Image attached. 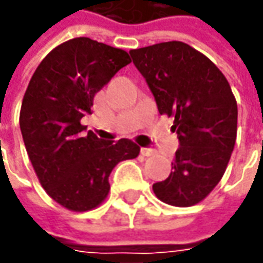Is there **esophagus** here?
Masks as SVG:
<instances>
[{
	"label": "esophagus",
	"instance_id": "esophagus-1",
	"mask_svg": "<svg viewBox=\"0 0 263 263\" xmlns=\"http://www.w3.org/2000/svg\"><path fill=\"white\" fill-rule=\"evenodd\" d=\"M141 154L144 157H151V155L155 154V151L153 148H141Z\"/></svg>",
	"mask_w": 263,
	"mask_h": 263
}]
</instances>
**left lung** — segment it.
<instances>
[{"instance_id":"obj_1","label":"left lung","mask_w":263,"mask_h":263,"mask_svg":"<svg viewBox=\"0 0 263 263\" xmlns=\"http://www.w3.org/2000/svg\"><path fill=\"white\" fill-rule=\"evenodd\" d=\"M145 78L158 112L174 118L180 148L167 180L153 185L158 199L176 207L200 203L219 184L237 134V103L228 79L199 50L183 42L129 51Z\"/></svg>"}]
</instances>
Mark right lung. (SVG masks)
I'll list each match as a JSON object with an SVG mask.
<instances>
[{
    "mask_svg": "<svg viewBox=\"0 0 263 263\" xmlns=\"http://www.w3.org/2000/svg\"><path fill=\"white\" fill-rule=\"evenodd\" d=\"M129 63L125 50L76 37L51 50L28 83L20 110L27 154L43 189L67 210L99 206L115 165L138 157L131 139L103 141L80 122L95 95Z\"/></svg>",
    "mask_w": 263,
    "mask_h": 263,
    "instance_id": "add662e5",
    "label": "right lung"
}]
</instances>
